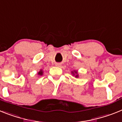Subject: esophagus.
<instances>
[{"instance_id": "esophagus-1", "label": "esophagus", "mask_w": 122, "mask_h": 122, "mask_svg": "<svg viewBox=\"0 0 122 122\" xmlns=\"http://www.w3.org/2000/svg\"><path fill=\"white\" fill-rule=\"evenodd\" d=\"M56 66H60V63H56Z\"/></svg>"}]
</instances>
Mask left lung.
I'll use <instances>...</instances> for the list:
<instances>
[{"instance_id":"obj_1","label":"left lung","mask_w":122,"mask_h":122,"mask_svg":"<svg viewBox=\"0 0 122 122\" xmlns=\"http://www.w3.org/2000/svg\"><path fill=\"white\" fill-rule=\"evenodd\" d=\"M72 74H73V76H74V74H76V75H75V77H78L79 76H78V74H77V71H72Z\"/></svg>"}]
</instances>
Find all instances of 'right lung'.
<instances>
[{
	"instance_id": "obj_1",
	"label": "right lung",
	"mask_w": 122,
	"mask_h": 122,
	"mask_svg": "<svg viewBox=\"0 0 122 122\" xmlns=\"http://www.w3.org/2000/svg\"><path fill=\"white\" fill-rule=\"evenodd\" d=\"M43 71L40 70L39 72H38V75H40V76H41V75H43Z\"/></svg>"
}]
</instances>
